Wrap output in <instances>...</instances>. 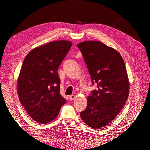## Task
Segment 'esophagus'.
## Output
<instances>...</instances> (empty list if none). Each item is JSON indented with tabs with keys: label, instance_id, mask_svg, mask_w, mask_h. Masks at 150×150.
I'll return each mask as SVG.
<instances>
[{
	"label": "esophagus",
	"instance_id": "esophagus-1",
	"mask_svg": "<svg viewBox=\"0 0 150 150\" xmlns=\"http://www.w3.org/2000/svg\"><path fill=\"white\" fill-rule=\"evenodd\" d=\"M75 98V96L74 95H71V96H69V99L71 101H72L73 99Z\"/></svg>",
	"mask_w": 150,
	"mask_h": 150
}]
</instances>
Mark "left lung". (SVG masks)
<instances>
[{
  "label": "left lung",
  "mask_w": 150,
  "mask_h": 150,
  "mask_svg": "<svg viewBox=\"0 0 150 150\" xmlns=\"http://www.w3.org/2000/svg\"><path fill=\"white\" fill-rule=\"evenodd\" d=\"M77 46L93 85L97 86L80 116L91 128L100 129L115 120L128 98L129 84L125 62L116 50L97 40L84 41Z\"/></svg>",
  "instance_id": "left-lung-1"
}]
</instances>
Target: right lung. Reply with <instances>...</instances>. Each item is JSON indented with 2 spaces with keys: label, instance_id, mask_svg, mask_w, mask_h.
Returning <instances> with one entry per match:
<instances>
[{
  "label": "right lung",
  "instance_id": "add662e5",
  "mask_svg": "<svg viewBox=\"0 0 150 150\" xmlns=\"http://www.w3.org/2000/svg\"><path fill=\"white\" fill-rule=\"evenodd\" d=\"M72 46L56 40L36 47L25 57L17 80L19 101L34 121L49 123L66 100L60 94L57 69Z\"/></svg>",
  "mask_w": 150,
  "mask_h": 150
}]
</instances>
